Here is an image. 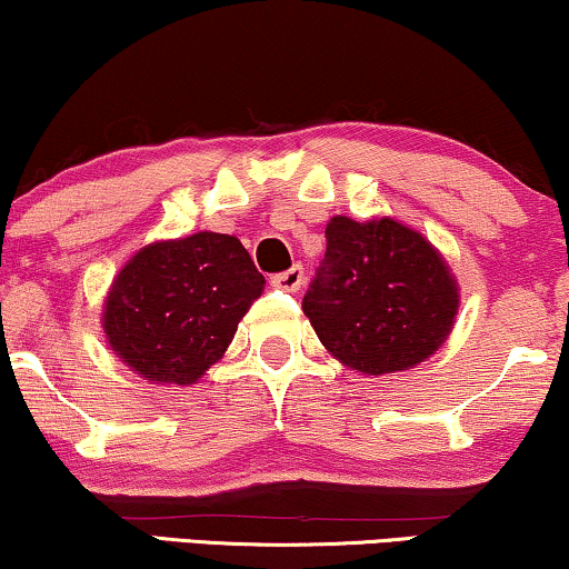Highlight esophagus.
<instances>
[{
    "mask_svg": "<svg viewBox=\"0 0 569 569\" xmlns=\"http://www.w3.org/2000/svg\"><path fill=\"white\" fill-rule=\"evenodd\" d=\"M271 284L277 287V290H284V292H298L302 284H306V271L302 267H292L282 271V274L271 277Z\"/></svg>",
    "mask_w": 569,
    "mask_h": 569,
    "instance_id": "34e87169",
    "label": "esophagus"
}]
</instances>
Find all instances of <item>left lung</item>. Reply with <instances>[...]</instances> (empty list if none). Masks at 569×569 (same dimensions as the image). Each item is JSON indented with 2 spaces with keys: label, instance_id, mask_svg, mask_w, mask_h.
Returning <instances> with one entry per match:
<instances>
[{
  "label": "left lung",
  "instance_id": "1",
  "mask_svg": "<svg viewBox=\"0 0 569 569\" xmlns=\"http://www.w3.org/2000/svg\"><path fill=\"white\" fill-rule=\"evenodd\" d=\"M461 295L442 253L393 217L326 224V259L302 298L321 345L362 376L401 372L438 352Z\"/></svg>",
  "mask_w": 569,
  "mask_h": 569
}]
</instances>
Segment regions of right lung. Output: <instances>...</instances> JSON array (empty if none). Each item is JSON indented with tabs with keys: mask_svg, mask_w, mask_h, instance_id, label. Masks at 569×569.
<instances>
[{
	"mask_svg": "<svg viewBox=\"0 0 569 569\" xmlns=\"http://www.w3.org/2000/svg\"><path fill=\"white\" fill-rule=\"evenodd\" d=\"M263 277L236 236L193 232L139 248L103 300L108 347L139 378L191 386L222 360Z\"/></svg>",
	"mask_w": 569,
	"mask_h": 569,
	"instance_id": "right-lung-1",
	"label": "right lung"
}]
</instances>
